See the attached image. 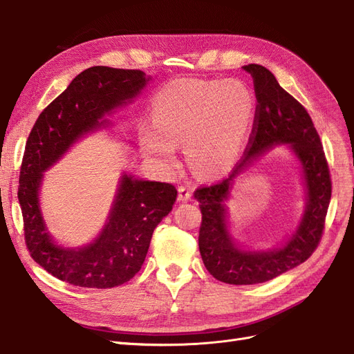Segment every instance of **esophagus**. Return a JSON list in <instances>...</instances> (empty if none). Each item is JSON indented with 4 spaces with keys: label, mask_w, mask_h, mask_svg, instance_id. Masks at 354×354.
Returning <instances> with one entry per match:
<instances>
[{
    "label": "esophagus",
    "mask_w": 354,
    "mask_h": 354,
    "mask_svg": "<svg viewBox=\"0 0 354 354\" xmlns=\"http://www.w3.org/2000/svg\"><path fill=\"white\" fill-rule=\"evenodd\" d=\"M192 198V187L189 185L178 186V201H187Z\"/></svg>",
    "instance_id": "1"
}]
</instances>
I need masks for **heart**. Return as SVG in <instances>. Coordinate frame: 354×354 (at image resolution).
Here are the masks:
<instances>
[{"label":"heart","instance_id":"1","mask_svg":"<svg viewBox=\"0 0 354 354\" xmlns=\"http://www.w3.org/2000/svg\"><path fill=\"white\" fill-rule=\"evenodd\" d=\"M153 124L142 131L146 155L169 167L185 143L190 165L202 174L226 169L238 156L254 112L250 90L239 81L181 78L153 100Z\"/></svg>","mask_w":354,"mask_h":354}]
</instances>
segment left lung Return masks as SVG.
<instances>
[{
  "label": "left lung",
  "mask_w": 354,
  "mask_h": 354,
  "mask_svg": "<svg viewBox=\"0 0 354 354\" xmlns=\"http://www.w3.org/2000/svg\"><path fill=\"white\" fill-rule=\"evenodd\" d=\"M242 69L252 77L257 99L248 146L227 178L195 190L202 214L199 229L202 261L217 281L229 285L263 283L304 263L322 239L332 194L324 146L304 106L281 87L269 69L255 63ZM276 142L291 145L302 160L309 196L305 217L282 249L243 252L232 243L227 232L222 201L228 196L232 178L264 148Z\"/></svg>",
  "instance_id": "left-lung-1"
}]
</instances>
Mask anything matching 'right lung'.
I'll list each match as a JSON object with an SVG mask.
<instances>
[{
  "label": "right lung",
  "instance_id": "add662e5",
  "mask_svg": "<svg viewBox=\"0 0 354 354\" xmlns=\"http://www.w3.org/2000/svg\"><path fill=\"white\" fill-rule=\"evenodd\" d=\"M149 80L138 69L93 66L81 72L38 116L28 137L17 198L26 248L34 261L57 279L82 288H115L142 269L155 227L173 209L171 183L124 174L100 236L88 246L66 250L47 233L38 205L42 173L82 134L103 125L116 106L133 99Z\"/></svg>",
  "mask_w": 354,
  "mask_h": 354
}]
</instances>
